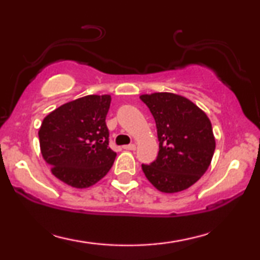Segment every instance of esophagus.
I'll list each match as a JSON object with an SVG mask.
<instances>
[{
    "label": "esophagus",
    "instance_id": "34e87169",
    "mask_svg": "<svg viewBox=\"0 0 260 260\" xmlns=\"http://www.w3.org/2000/svg\"><path fill=\"white\" fill-rule=\"evenodd\" d=\"M125 150H135L136 149V145L135 144H127V145H124L123 147Z\"/></svg>",
    "mask_w": 260,
    "mask_h": 260
}]
</instances>
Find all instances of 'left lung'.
I'll return each mask as SVG.
<instances>
[{"mask_svg": "<svg viewBox=\"0 0 260 260\" xmlns=\"http://www.w3.org/2000/svg\"><path fill=\"white\" fill-rule=\"evenodd\" d=\"M154 116L158 155L144 175L163 193L182 191L200 180L211 165L215 138L211 120L193 102L170 92L140 95Z\"/></svg>", "mask_w": 260, "mask_h": 260, "instance_id": "8db88e82", "label": "left lung"}]
</instances>
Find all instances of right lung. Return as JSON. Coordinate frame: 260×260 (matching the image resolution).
<instances>
[{"label":"right lung","mask_w":260,"mask_h":260,"mask_svg":"<svg viewBox=\"0 0 260 260\" xmlns=\"http://www.w3.org/2000/svg\"><path fill=\"white\" fill-rule=\"evenodd\" d=\"M111 95L90 94L48 113L39 130L42 157L56 179L74 188L93 186L113 165L105 118Z\"/></svg>","instance_id":"obj_1"}]
</instances>
